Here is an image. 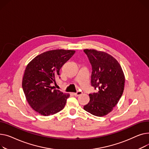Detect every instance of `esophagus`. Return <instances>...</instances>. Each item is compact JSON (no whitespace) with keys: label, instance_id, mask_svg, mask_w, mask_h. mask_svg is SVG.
Listing matches in <instances>:
<instances>
[{"label":"esophagus","instance_id":"obj_1","mask_svg":"<svg viewBox=\"0 0 149 149\" xmlns=\"http://www.w3.org/2000/svg\"><path fill=\"white\" fill-rule=\"evenodd\" d=\"M82 94V92H81V91H78L77 92H76V93H74V95L75 96H79V95H81Z\"/></svg>","mask_w":149,"mask_h":149}]
</instances>
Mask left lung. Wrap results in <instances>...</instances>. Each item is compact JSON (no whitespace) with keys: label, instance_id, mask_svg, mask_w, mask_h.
Wrapping results in <instances>:
<instances>
[{"label":"left lung","instance_id":"left-lung-1","mask_svg":"<svg viewBox=\"0 0 149 149\" xmlns=\"http://www.w3.org/2000/svg\"><path fill=\"white\" fill-rule=\"evenodd\" d=\"M92 66L91 85L98 88L90 94V102L84 109L91 114L103 117L113 110L123 94L125 77L118 61L104 52L85 49Z\"/></svg>","mask_w":149,"mask_h":149}]
</instances>
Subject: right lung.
<instances>
[{
    "mask_svg": "<svg viewBox=\"0 0 149 149\" xmlns=\"http://www.w3.org/2000/svg\"><path fill=\"white\" fill-rule=\"evenodd\" d=\"M74 53L64 49L47 51L26 66L22 88L29 105L40 114L53 115L64 108L70 94L55 89L52 84L59 76L61 68Z\"/></svg>",
    "mask_w": 149,
    "mask_h": 149,
    "instance_id": "add662e5",
    "label": "right lung"
}]
</instances>
